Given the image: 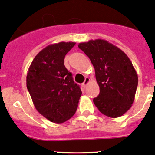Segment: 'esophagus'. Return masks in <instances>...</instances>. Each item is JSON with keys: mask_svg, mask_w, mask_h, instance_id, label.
I'll return each mask as SVG.
<instances>
[{"mask_svg": "<svg viewBox=\"0 0 155 155\" xmlns=\"http://www.w3.org/2000/svg\"><path fill=\"white\" fill-rule=\"evenodd\" d=\"M90 82V78H85V80H84V83H83V86H84V87H86V86L87 85V84H88V83H89Z\"/></svg>", "mask_w": 155, "mask_h": 155, "instance_id": "esophagus-1", "label": "esophagus"}]
</instances>
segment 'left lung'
Segmentation results:
<instances>
[{
    "instance_id": "left-lung-1",
    "label": "left lung",
    "mask_w": 155,
    "mask_h": 155,
    "mask_svg": "<svg viewBox=\"0 0 155 155\" xmlns=\"http://www.w3.org/2000/svg\"><path fill=\"white\" fill-rule=\"evenodd\" d=\"M78 47L94 68L100 89L93 99L95 106L111 118L123 116L132 106L138 84L130 60L120 48L104 39L81 42Z\"/></svg>"
}]
</instances>
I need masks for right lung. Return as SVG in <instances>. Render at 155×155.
Here are the masks:
<instances>
[{"instance_id":"1","label":"right lung","mask_w":155,"mask_h":155,"mask_svg":"<svg viewBox=\"0 0 155 155\" xmlns=\"http://www.w3.org/2000/svg\"><path fill=\"white\" fill-rule=\"evenodd\" d=\"M74 45L73 42L49 45L35 56L27 73V88L35 108L55 124L74 115L82 93L64 66V57Z\"/></svg>"}]
</instances>
